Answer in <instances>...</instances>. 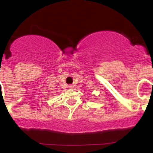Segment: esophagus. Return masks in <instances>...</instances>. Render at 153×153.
<instances>
[{
    "mask_svg": "<svg viewBox=\"0 0 153 153\" xmlns=\"http://www.w3.org/2000/svg\"><path fill=\"white\" fill-rule=\"evenodd\" d=\"M68 87H69L70 89H73V88H74V85H70Z\"/></svg>",
    "mask_w": 153,
    "mask_h": 153,
    "instance_id": "obj_1",
    "label": "esophagus"
}]
</instances>
